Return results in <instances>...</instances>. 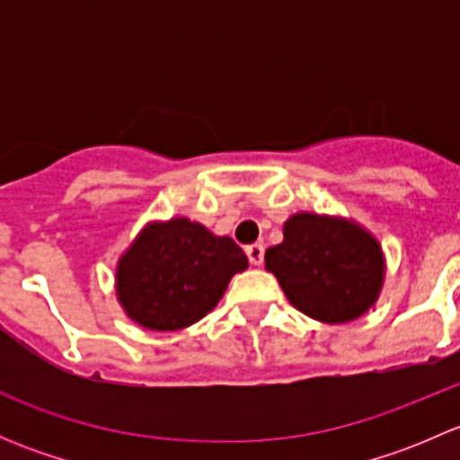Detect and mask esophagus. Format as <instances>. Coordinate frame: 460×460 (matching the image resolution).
<instances>
[{
	"label": "esophagus",
	"mask_w": 460,
	"mask_h": 460,
	"mask_svg": "<svg viewBox=\"0 0 460 460\" xmlns=\"http://www.w3.org/2000/svg\"><path fill=\"white\" fill-rule=\"evenodd\" d=\"M244 252H247L249 262H252L253 267H260V264H262V260H264V247H262V244H249Z\"/></svg>",
	"instance_id": "1"
}]
</instances>
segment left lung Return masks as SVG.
Returning a JSON list of instances; mask_svg holds the SVG:
<instances>
[{
	"mask_svg": "<svg viewBox=\"0 0 460 460\" xmlns=\"http://www.w3.org/2000/svg\"><path fill=\"white\" fill-rule=\"evenodd\" d=\"M378 238L351 217L298 211L282 226V243L267 249L264 269L305 316L342 324L367 314L385 282Z\"/></svg>",
	"mask_w": 460,
	"mask_h": 460,
	"instance_id": "obj_1",
	"label": "left lung"
}]
</instances>
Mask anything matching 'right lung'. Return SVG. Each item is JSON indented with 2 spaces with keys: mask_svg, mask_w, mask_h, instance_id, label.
Returning <instances> with one entry per match:
<instances>
[{
  "mask_svg": "<svg viewBox=\"0 0 460 460\" xmlns=\"http://www.w3.org/2000/svg\"><path fill=\"white\" fill-rule=\"evenodd\" d=\"M249 260L229 235L184 216L142 226L115 267V296L133 323L178 332L213 312Z\"/></svg>",
  "mask_w": 460,
  "mask_h": 460,
  "instance_id": "1",
  "label": "right lung"
}]
</instances>
